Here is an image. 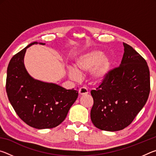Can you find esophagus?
Listing matches in <instances>:
<instances>
[{"label": "esophagus", "mask_w": 156, "mask_h": 156, "mask_svg": "<svg viewBox=\"0 0 156 156\" xmlns=\"http://www.w3.org/2000/svg\"><path fill=\"white\" fill-rule=\"evenodd\" d=\"M88 93H89L88 89L86 87H81L80 89H79V94H80V95H81V96H83V95H86Z\"/></svg>", "instance_id": "esophagus-1"}]
</instances>
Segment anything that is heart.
<instances>
[{
    "mask_svg": "<svg viewBox=\"0 0 156 156\" xmlns=\"http://www.w3.org/2000/svg\"><path fill=\"white\" fill-rule=\"evenodd\" d=\"M76 68H68V74L72 80H80V72H89L91 80L95 83H100L104 81L109 74L111 60L109 57L103 56L102 52L94 50L79 56L76 60Z\"/></svg>",
    "mask_w": 156,
    "mask_h": 156,
    "instance_id": "b5f03b06",
    "label": "heart"
}]
</instances>
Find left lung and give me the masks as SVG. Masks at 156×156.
Returning a JSON list of instances; mask_svg holds the SVG:
<instances>
[{
  "label": "left lung",
  "instance_id": "8db88e82",
  "mask_svg": "<svg viewBox=\"0 0 156 156\" xmlns=\"http://www.w3.org/2000/svg\"><path fill=\"white\" fill-rule=\"evenodd\" d=\"M123 45L119 67L109 71L98 87L91 91V122L103 131H120L128 126L149 98L150 73L146 60L130 45Z\"/></svg>",
  "mask_w": 156,
  "mask_h": 156
}]
</instances>
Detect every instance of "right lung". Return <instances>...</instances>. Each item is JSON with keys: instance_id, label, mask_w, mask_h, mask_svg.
<instances>
[{"instance_id": "obj_1", "label": "right lung", "mask_w": 156, "mask_h": 156, "mask_svg": "<svg viewBox=\"0 0 156 156\" xmlns=\"http://www.w3.org/2000/svg\"><path fill=\"white\" fill-rule=\"evenodd\" d=\"M37 43H31L12 58L7 67L6 91L12 106L23 122L36 129H51L64 121L78 91L35 80L30 76L23 60L26 49Z\"/></svg>"}]
</instances>
